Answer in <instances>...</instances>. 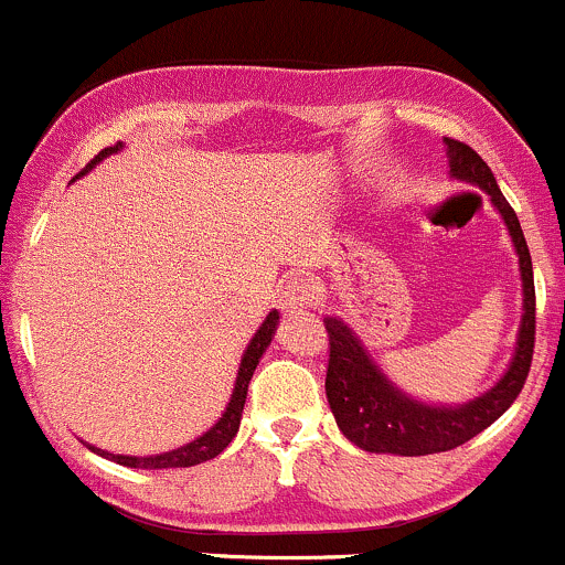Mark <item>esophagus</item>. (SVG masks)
Instances as JSON below:
<instances>
[{
    "label": "esophagus",
    "mask_w": 565,
    "mask_h": 565,
    "mask_svg": "<svg viewBox=\"0 0 565 565\" xmlns=\"http://www.w3.org/2000/svg\"><path fill=\"white\" fill-rule=\"evenodd\" d=\"M280 305L285 312L312 310V307H316V288H312V285H307L305 280H290L288 285H285Z\"/></svg>",
    "instance_id": "1"
}]
</instances>
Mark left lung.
I'll return each instance as SVG.
<instances>
[{
  "instance_id": "8db88e82",
  "label": "left lung",
  "mask_w": 565,
  "mask_h": 565,
  "mask_svg": "<svg viewBox=\"0 0 565 565\" xmlns=\"http://www.w3.org/2000/svg\"><path fill=\"white\" fill-rule=\"evenodd\" d=\"M448 145L450 175L456 181L480 186L491 198L494 209L500 211L508 233H511L513 249L519 255V271H522V323H519L516 349L508 371L500 382L486 390L478 398L459 406H431L423 401L409 398L401 393L382 371L365 345L360 343L349 323L340 318H323L329 332V367H327V398L338 428L349 443L367 454H395V456H428L454 450L470 443L483 428H489L508 406L522 393L524 379L530 373L535 345V285H533V260H530L527 242H524L522 225L516 211L508 205L491 175L489 164L480 159L470 145L459 139L445 137Z\"/></svg>"
}]
</instances>
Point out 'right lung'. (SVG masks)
I'll use <instances>...</instances> for the list:
<instances>
[{
	"mask_svg": "<svg viewBox=\"0 0 565 565\" xmlns=\"http://www.w3.org/2000/svg\"><path fill=\"white\" fill-rule=\"evenodd\" d=\"M120 148H122V145L117 142V145H111V148L100 150V153L95 156V159L85 167V170L79 172V175H85V172L93 170V167L98 164L100 159L117 153ZM79 175H76V178H79ZM277 321H280V312L271 310L269 316H266V321L260 323L258 332H255V338L249 340L247 351H244V356H242V365H238V376H236V387H233V395H231V404H227L225 415H222L220 420H216L214 426H211L209 431L203 434V437L192 439V443L183 445V448L170 450V454H159V456H120V454H106V450L93 448V445H87V448H90L93 454L104 456V459L117 461V465L134 467V470H170V467H194V465H203V461H209V459H216V456H220L222 450H225L227 445L233 443V437L238 434V423H242V412H244V401H247L249 379H253L255 367H258V362H260V356H264V351L269 349L271 338H275Z\"/></svg>",
	"mask_w": 565,
	"mask_h": 565,
	"instance_id": "right-lung-1",
	"label": "right lung"
}]
</instances>
